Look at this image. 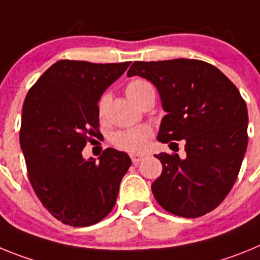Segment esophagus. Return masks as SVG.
Returning <instances> with one entry per match:
<instances>
[{"label":"esophagus","instance_id":"obj_1","mask_svg":"<svg viewBox=\"0 0 260 260\" xmlns=\"http://www.w3.org/2000/svg\"><path fill=\"white\" fill-rule=\"evenodd\" d=\"M144 157H146V155H144V153H130V158H132L133 164H138V162H141Z\"/></svg>","mask_w":260,"mask_h":260}]
</instances>
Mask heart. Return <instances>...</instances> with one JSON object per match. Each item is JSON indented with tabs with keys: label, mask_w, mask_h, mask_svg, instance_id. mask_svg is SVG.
<instances>
[{
	"label": "heart",
	"mask_w": 260,
	"mask_h": 260,
	"mask_svg": "<svg viewBox=\"0 0 260 260\" xmlns=\"http://www.w3.org/2000/svg\"><path fill=\"white\" fill-rule=\"evenodd\" d=\"M151 89H152V86L148 82L143 79H135L132 80L126 86L125 92L126 96L134 104L138 105L142 100V98ZM108 104H109V95L103 93L98 102V116L100 119L105 117ZM151 135H152V132H151L150 127L141 126V127L126 128V130L117 132L112 137V142H113L114 146L121 148V150L128 151V152H141V151L144 150V147H146Z\"/></svg>",
	"instance_id": "obj_1"
}]
</instances>
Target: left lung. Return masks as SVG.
Returning <instances> with one entry per match:
<instances>
[{"label":"left lung","instance_id":"8db88e82","mask_svg":"<svg viewBox=\"0 0 260 260\" xmlns=\"http://www.w3.org/2000/svg\"><path fill=\"white\" fill-rule=\"evenodd\" d=\"M133 75L152 82L160 93L167 116L158 141H185V158L156 155L162 172L151 186L153 197L181 217L211 212L233 187L246 152L249 118L240 91L219 69L201 59L137 61L127 71V77Z\"/></svg>","mask_w":260,"mask_h":260}]
</instances>
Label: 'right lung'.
Segmentation results:
<instances>
[{"label":"right lung","mask_w":260,"mask_h":260,"mask_svg":"<svg viewBox=\"0 0 260 260\" xmlns=\"http://www.w3.org/2000/svg\"><path fill=\"white\" fill-rule=\"evenodd\" d=\"M130 62L61 59L27 93L19 132L32 189L57 220L71 226L102 221L114 207L132 165L127 153L107 148L84 160L87 142L100 135L98 102Z\"/></svg>","instance_id":"obj_1"}]
</instances>
